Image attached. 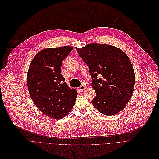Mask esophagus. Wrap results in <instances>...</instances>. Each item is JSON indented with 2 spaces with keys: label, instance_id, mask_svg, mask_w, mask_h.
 <instances>
[{
  "label": "esophagus",
  "instance_id": "1",
  "mask_svg": "<svg viewBox=\"0 0 159 159\" xmlns=\"http://www.w3.org/2000/svg\"><path fill=\"white\" fill-rule=\"evenodd\" d=\"M79 89H80L81 91H83V90H84V89H85V86H84V85H81V86H80V87L79 88Z\"/></svg>",
  "mask_w": 159,
  "mask_h": 159
}]
</instances>
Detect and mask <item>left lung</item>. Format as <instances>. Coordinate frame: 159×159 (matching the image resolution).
Returning <instances> with one entry per match:
<instances>
[{
  "label": "left lung",
  "mask_w": 159,
  "mask_h": 159,
  "mask_svg": "<svg viewBox=\"0 0 159 159\" xmlns=\"http://www.w3.org/2000/svg\"><path fill=\"white\" fill-rule=\"evenodd\" d=\"M76 50L88 66L96 92L93 105L105 115L121 111L131 98L135 81L127 55L118 48L102 44H89Z\"/></svg>",
  "instance_id": "8db88e82"
}]
</instances>
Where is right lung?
I'll return each mask as SVG.
<instances>
[{
	"label": "right lung",
	"instance_id": "1",
	"mask_svg": "<svg viewBox=\"0 0 159 159\" xmlns=\"http://www.w3.org/2000/svg\"><path fill=\"white\" fill-rule=\"evenodd\" d=\"M73 46L48 48L39 52L29 66L27 83L30 97L46 115L60 119L73 107L78 92L65 83L61 73L62 61Z\"/></svg>",
	"mask_w": 159,
	"mask_h": 159
}]
</instances>
